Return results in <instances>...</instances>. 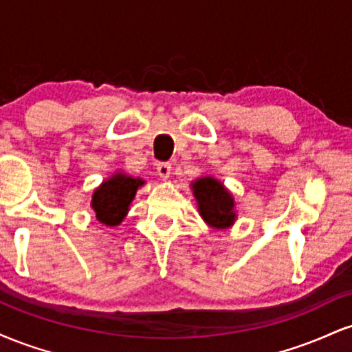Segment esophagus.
Returning a JSON list of instances; mask_svg holds the SVG:
<instances>
[{"mask_svg":"<svg viewBox=\"0 0 352 352\" xmlns=\"http://www.w3.org/2000/svg\"><path fill=\"white\" fill-rule=\"evenodd\" d=\"M172 172V165L168 162H159L157 164V173L160 175V179H168Z\"/></svg>","mask_w":352,"mask_h":352,"instance_id":"esophagus-1","label":"esophagus"}]
</instances>
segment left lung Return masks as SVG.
Here are the masks:
<instances>
[{"mask_svg":"<svg viewBox=\"0 0 352 352\" xmlns=\"http://www.w3.org/2000/svg\"><path fill=\"white\" fill-rule=\"evenodd\" d=\"M193 195L199 204L200 215L213 228H228L235 221L233 199L220 182L205 177L193 184Z\"/></svg>","mask_w":352,"mask_h":352,"instance_id":"8db88e82","label":"left lung"}]
</instances>
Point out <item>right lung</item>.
<instances>
[{
  "mask_svg": "<svg viewBox=\"0 0 352 352\" xmlns=\"http://www.w3.org/2000/svg\"><path fill=\"white\" fill-rule=\"evenodd\" d=\"M144 180L116 173L112 179L104 182L92 195V208L100 223L114 227L122 221L127 213L129 205L134 200L137 188Z\"/></svg>",
  "mask_w": 352,
  "mask_h": 352,
  "instance_id": "right-lung-1",
  "label": "right lung"
}]
</instances>
